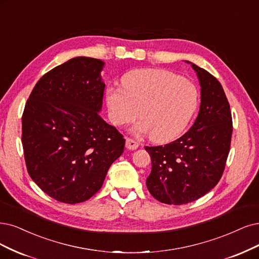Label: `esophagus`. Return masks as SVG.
Listing matches in <instances>:
<instances>
[{
	"instance_id": "1",
	"label": "esophagus",
	"mask_w": 259,
	"mask_h": 259,
	"mask_svg": "<svg viewBox=\"0 0 259 259\" xmlns=\"http://www.w3.org/2000/svg\"><path fill=\"white\" fill-rule=\"evenodd\" d=\"M126 147L128 149H130V150H135V149H137L139 147V143L137 141H135V140L130 139V138H127V140H126Z\"/></svg>"
}]
</instances>
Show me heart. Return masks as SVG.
I'll return each instance as SVG.
<instances>
[{
	"mask_svg": "<svg viewBox=\"0 0 259 259\" xmlns=\"http://www.w3.org/2000/svg\"><path fill=\"white\" fill-rule=\"evenodd\" d=\"M122 88L110 86L107 104L111 121L123 126L138 118L133 129L139 135L150 133L156 142L176 138L187 127L197 108L198 93L193 83L162 69L128 72Z\"/></svg>",
	"mask_w": 259,
	"mask_h": 259,
	"instance_id": "heart-1",
	"label": "heart"
}]
</instances>
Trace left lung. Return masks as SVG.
Here are the masks:
<instances>
[{"label":"left lung","instance_id":"obj_1","mask_svg":"<svg viewBox=\"0 0 259 259\" xmlns=\"http://www.w3.org/2000/svg\"><path fill=\"white\" fill-rule=\"evenodd\" d=\"M192 67L202 86L193 126L164 146H145L152 164L147 189L168 205L191 203L214 188L231 149L233 119L222 85L207 70L194 64Z\"/></svg>","mask_w":259,"mask_h":259}]
</instances>
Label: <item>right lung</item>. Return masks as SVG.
I'll return each instance as SVG.
<instances>
[{"instance_id": "1", "label": "right lung", "mask_w": 259, "mask_h": 259, "mask_svg": "<svg viewBox=\"0 0 259 259\" xmlns=\"http://www.w3.org/2000/svg\"><path fill=\"white\" fill-rule=\"evenodd\" d=\"M103 62L74 57L44 74L22 114L27 173L46 194L65 204L98 192L124 148L118 130L105 122Z\"/></svg>"}]
</instances>
